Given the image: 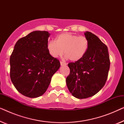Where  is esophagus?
<instances>
[{
  "label": "esophagus",
  "instance_id": "obj_1",
  "mask_svg": "<svg viewBox=\"0 0 124 124\" xmlns=\"http://www.w3.org/2000/svg\"><path fill=\"white\" fill-rule=\"evenodd\" d=\"M66 64H66L65 62H60V65H62H62H65Z\"/></svg>",
  "mask_w": 124,
  "mask_h": 124
}]
</instances>
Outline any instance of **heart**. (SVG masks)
Segmentation results:
<instances>
[{"mask_svg": "<svg viewBox=\"0 0 124 124\" xmlns=\"http://www.w3.org/2000/svg\"><path fill=\"white\" fill-rule=\"evenodd\" d=\"M89 40L85 37H79L70 33H62L47 44V50L53 57L61 56L64 53L65 58L76 62L82 59L87 53Z\"/></svg>", "mask_w": 124, "mask_h": 124, "instance_id": "1", "label": "heart"}]
</instances>
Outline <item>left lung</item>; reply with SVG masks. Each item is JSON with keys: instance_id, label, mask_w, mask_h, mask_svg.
Masks as SVG:
<instances>
[{"instance_id": "1", "label": "left lung", "mask_w": 124, "mask_h": 124, "mask_svg": "<svg viewBox=\"0 0 124 124\" xmlns=\"http://www.w3.org/2000/svg\"><path fill=\"white\" fill-rule=\"evenodd\" d=\"M84 34L89 40V49L82 59L68 64L70 74L66 79L69 91L78 99L91 97L102 89L110 66L107 46L91 32Z\"/></svg>"}]
</instances>
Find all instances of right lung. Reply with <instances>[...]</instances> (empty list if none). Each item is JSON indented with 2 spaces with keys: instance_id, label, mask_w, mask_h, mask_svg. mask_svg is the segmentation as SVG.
Segmentation results:
<instances>
[{
  "instance_id": "add662e5",
  "label": "right lung",
  "mask_w": 124,
  "mask_h": 124,
  "mask_svg": "<svg viewBox=\"0 0 124 124\" xmlns=\"http://www.w3.org/2000/svg\"><path fill=\"white\" fill-rule=\"evenodd\" d=\"M50 34L34 31L16 42L10 57V77L18 92L34 98L46 91L60 62L47 50Z\"/></svg>"
}]
</instances>
